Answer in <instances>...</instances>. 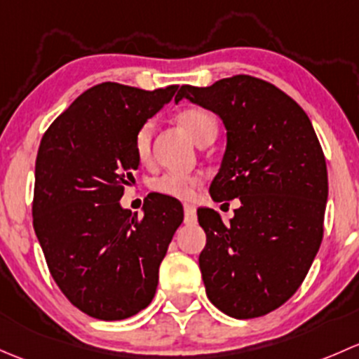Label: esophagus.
Instances as JSON below:
<instances>
[{
    "label": "esophagus",
    "instance_id": "1",
    "mask_svg": "<svg viewBox=\"0 0 359 359\" xmlns=\"http://www.w3.org/2000/svg\"><path fill=\"white\" fill-rule=\"evenodd\" d=\"M184 223L195 224L197 223V209L191 204H184Z\"/></svg>",
    "mask_w": 359,
    "mask_h": 359
}]
</instances>
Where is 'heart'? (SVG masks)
<instances>
[{
    "mask_svg": "<svg viewBox=\"0 0 359 359\" xmlns=\"http://www.w3.org/2000/svg\"><path fill=\"white\" fill-rule=\"evenodd\" d=\"M180 124L188 131V135L201 143L207 136H216L217 123L216 117L205 109H198V107H190V109L181 110L178 114ZM152 135H154V124L150 121L143 123L138 128L135 135V154L140 162L147 164L152 157ZM201 184V176L195 175H181V172H165V175L158 176L154 181V190L168 197L178 198V201H190L195 195V188Z\"/></svg>",
    "mask_w": 359,
    "mask_h": 359,
    "instance_id": "heart-1",
    "label": "heart"
}]
</instances>
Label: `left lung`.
Here are the masks:
<instances>
[{
	"instance_id": "1",
	"label": "left lung",
	"mask_w": 359,
	"mask_h": 359,
	"mask_svg": "<svg viewBox=\"0 0 359 359\" xmlns=\"http://www.w3.org/2000/svg\"><path fill=\"white\" fill-rule=\"evenodd\" d=\"M183 98L223 121L226 150L209 194L214 202L240 201L230 223L209 207L197 210L207 235L198 256L207 297L238 320L268 315L301 287L320 249L323 150L297 102L257 77L181 86L175 102Z\"/></svg>"
}]
</instances>
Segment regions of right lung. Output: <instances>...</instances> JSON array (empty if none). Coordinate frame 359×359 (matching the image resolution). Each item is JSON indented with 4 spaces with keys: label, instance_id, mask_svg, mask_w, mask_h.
Here are the masks:
<instances>
[{
    "label": "right lung",
    "instance_id": "1",
    "mask_svg": "<svg viewBox=\"0 0 359 359\" xmlns=\"http://www.w3.org/2000/svg\"><path fill=\"white\" fill-rule=\"evenodd\" d=\"M176 91L97 84L53 121L39 145L36 236L65 297L98 320H124L152 302L158 266L183 223V205L168 195H152L142 217L119 202L140 165L136 131Z\"/></svg>",
    "mask_w": 359,
    "mask_h": 359
}]
</instances>
